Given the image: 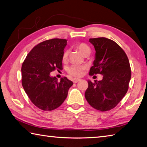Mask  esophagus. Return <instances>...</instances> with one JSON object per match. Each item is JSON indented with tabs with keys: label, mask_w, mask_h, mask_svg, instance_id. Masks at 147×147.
<instances>
[{
	"label": "esophagus",
	"mask_w": 147,
	"mask_h": 147,
	"mask_svg": "<svg viewBox=\"0 0 147 147\" xmlns=\"http://www.w3.org/2000/svg\"><path fill=\"white\" fill-rule=\"evenodd\" d=\"M80 80H81L79 79V78H74L73 80V82L74 84H76V83H78V82H80Z\"/></svg>",
	"instance_id": "obj_1"
}]
</instances>
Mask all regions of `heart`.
Instances as JSON below:
<instances>
[{"instance_id":"1","label":"heart","mask_w":147,"mask_h":147,"mask_svg":"<svg viewBox=\"0 0 147 147\" xmlns=\"http://www.w3.org/2000/svg\"><path fill=\"white\" fill-rule=\"evenodd\" d=\"M77 50L84 56L85 53H90V48L87 44L84 43H80L77 44L76 46ZM69 56V51L66 50L64 51L62 56L63 62H66ZM86 69V67L84 65H72L68 69V73L71 76L75 77H80L82 76L84 73V71Z\"/></svg>"}]
</instances>
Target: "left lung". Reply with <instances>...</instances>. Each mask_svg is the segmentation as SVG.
<instances>
[{"mask_svg":"<svg viewBox=\"0 0 147 147\" xmlns=\"http://www.w3.org/2000/svg\"><path fill=\"white\" fill-rule=\"evenodd\" d=\"M96 50L95 60L89 75L100 74L101 81H88L85 97L89 105L101 112L115 107L125 96L131 78L129 60L126 53L115 42L100 37L90 38Z\"/></svg>","mask_w":147,"mask_h":147,"instance_id":"1","label":"left lung"}]
</instances>
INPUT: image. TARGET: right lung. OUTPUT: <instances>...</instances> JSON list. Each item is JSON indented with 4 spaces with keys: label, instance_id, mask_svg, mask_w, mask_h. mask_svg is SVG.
<instances>
[{
    "label": "right lung",
    "instance_id": "obj_1",
    "mask_svg": "<svg viewBox=\"0 0 147 147\" xmlns=\"http://www.w3.org/2000/svg\"><path fill=\"white\" fill-rule=\"evenodd\" d=\"M67 40L53 38L42 42L29 52L22 63V84L31 101L43 111H52L63 103L73 83L66 77L58 81L50 76L62 69V56Z\"/></svg>",
    "mask_w": 147,
    "mask_h": 147
}]
</instances>
